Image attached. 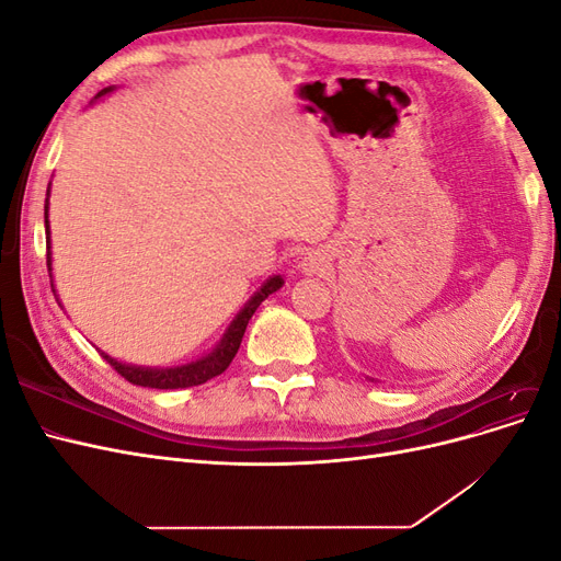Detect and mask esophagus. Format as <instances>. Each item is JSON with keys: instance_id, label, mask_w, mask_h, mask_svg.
Instances as JSON below:
<instances>
[{"instance_id": "34e87169", "label": "esophagus", "mask_w": 561, "mask_h": 561, "mask_svg": "<svg viewBox=\"0 0 561 561\" xmlns=\"http://www.w3.org/2000/svg\"><path fill=\"white\" fill-rule=\"evenodd\" d=\"M325 266H328V257H325V252H320V250L309 252L307 257H304V260L299 262V268H301V274H304V276L320 274V271L325 268Z\"/></svg>"}]
</instances>
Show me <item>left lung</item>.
<instances>
[{
    "mask_svg": "<svg viewBox=\"0 0 561 561\" xmlns=\"http://www.w3.org/2000/svg\"><path fill=\"white\" fill-rule=\"evenodd\" d=\"M367 379H369V377H367ZM369 381H375V379H369Z\"/></svg>",
    "mask_w": 561,
    "mask_h": 561,
    "instance_id": "8db88e82",
    "label": "left lung"
}]
</instances>
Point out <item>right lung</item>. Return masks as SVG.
<instances>
[{
  "label": "right lung",
  "mask_w": 561,
  "mask_h": 561,
  "mask_svg": "<svg viewBox=\"0 0 561 561\" xmlns=\"http://www.w3.org/2000/svg\"><path fill=\"white\" fill-rule=\"evenodd\" d=\"M112 91H116V87H107L100 91L93 103L100 98L110 95ZM48 196H50V182H48V190H46V203H44V227H46V264H48V276L54 278V257H50V225H48ZM285 285L283 276H268L257 293H254L245 304L243 309L236 313V318L229 322V328L225 330V334L219 336V342L208 351L203 353L201 358L190 360V363H182V365H171V367H147V365H130V363H122L112 358L110 353L100 351V355L122 375L124 379H128L135 386H145V388H190V386H201L206 383L208 379L222 375V371L229 367V363L233 360V355L239 353V346L243 342V334L248 328V320L252 318V313L257 311L260 304L268 297L274 295L276 290ZM50 287H54L56 293V285L50 280Z\"/></svg>",
  "instance_id": "add662e5"
}]
</instances>
